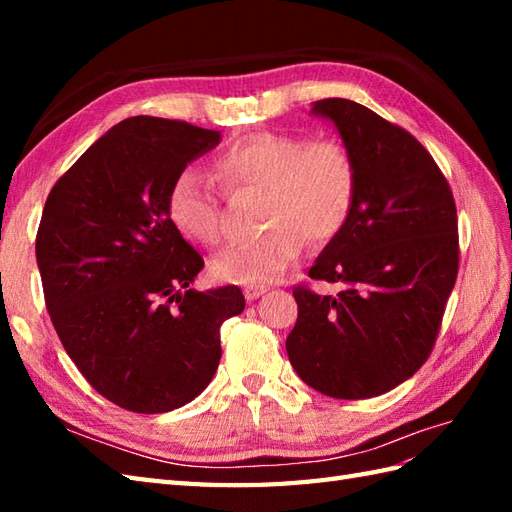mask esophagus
I'll return each mask as SVG.
<instances>
[{"instance_id": "34e87169", "label": "esophagus", "mask_w": 512, "mask_h": 512, "mask_svg": "<svg viewBox=\"0 0 512 512\" xmlns=\"http://www.w3.org/2000/svg\"><path fill=\"white\" fill-rule=\"evenodd\" d=\"M266 290H268V286H264V284H250V286L244 288V297H246L248 301H255V299L262 297Z\"/></svg>"}]
</instances>
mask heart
Returning <instances> with one entry per match:
<instances>
[{
    "mask_svg": "<svg viewBox=\"0 0 512 512\" xmlns=\"http://www.w3.org/2000/svg\"><path fill=\"white\" fill-rule=\"evenodd\" d=\"M213 171L231 193L259 189V224L266 231L213 259L217 279L262 284L299 259L306 248L341 235L358 195V162L339 138L255 132L215 156ZM167 215L182 237L202 246L222 242L220 198L200 171L176 173Z\"/></svg>",
    "mask_w": 512,
    "mask_h": 512,
    "instance_id": "obj_1",
    "label": "heart"
}]
</instances>
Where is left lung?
<instances>
[{
  "instance_id": "obj_1",
  "label": "left lung",
  "mask_w": 512,
  "mask_h": 512,
  "mask_svg": "<svg viewBox=\"0 0 512 512\" xmlns=\"http://www.w3.org/2000/svg\"><path fill=\"white\" fill-rule=\"evenodd\" d=\"M358 162V195L341 235L308 277L339 295L292 288L299 317L286 350L303 383L361 400L405 383L436 345L458 277V211L436 160L407 129L347 99L312 107Z\"/></svg>"
}]
</instances>
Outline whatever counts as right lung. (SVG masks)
Returning a JSON list of instances; mask_svg holds the SVG:
<instances>
[{"mask_svg": "<svg viewBox=\"0 0 512 512\" xmlns=\"http://www.w3.org/2000/svg\"><path fill=\"white\" fill-rule=\"evenodd\" d=\"M220 132L132 116L54 184L37 231L43 297L65 352L114 405H187L220 365V325L244 310L237 286L191 288L204 266L167 215L176 173Z\"/></svg>", "mask_w": 512, "mask_h": 512, "instance_id": "right-lung-1", "label": "right lung"}]
</instances>
